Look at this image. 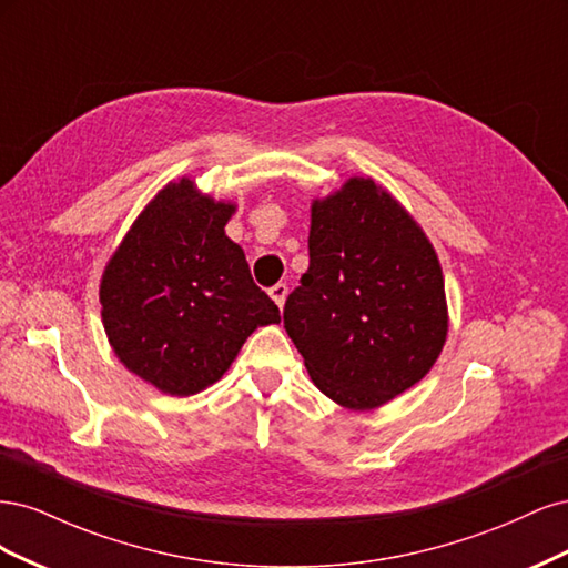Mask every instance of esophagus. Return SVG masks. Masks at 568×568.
Returning <instances> with one entry per match:
<instances>
[{
  "label": "esophagus",
  "instance_id": "esophagus-1",
  "mask_svg": "<svg viewBox=\"0 0 568 568\" xmlns=\"http://www.w3.org/2000/svg\"><path fill=\"white\" fill-rule=\"evenodd\" d=\"M286 294H288V286H286V284H282V282H280V284H274V286L270 288V296H272V301L277 303L280 307L284 305V301H286Z\"/></svg>",
  "mask_w": 568,
  "mask_h": 568
}]
</instances>
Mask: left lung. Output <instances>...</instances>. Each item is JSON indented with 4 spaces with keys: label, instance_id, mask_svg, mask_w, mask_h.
Returning <instances> with one entry per match:
<instances>
[{
    "label": "left lung",
    "instance_id": "left-lung-1",
    "mask_svg": "<svg viewBox=\"0 0 568 568\" xmlns=\"http://www.w3.org/2000/svg\"><path fill=\"white\" fill-rule=\"evenodd\" d=\"M311 267L284 305V329L315 386L374 409L422 382L448 336L438 255L372 178L313 201Z\"/></svg>",
    "mask_w": 568,
    "mask_h": 568
}]
</instances>
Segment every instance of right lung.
Returning a JSON list of instances; mask_svg holds the SVG:
<instances>
[{"label": "right lung", "instance_id": "add662e5", "mask_svg": "<svg viewBox=\"0 0 568 568\" xmlns=\"http://www.w3.org/2000/svg\"><path fill=\"white\" fill-rule=\"evenodd\" d=\"M234 203L182 178L151 199L111 255L99 286L113 353L168 395H194L230 369L244 341L277 324L242 246L225 234Z\"/></svg>", "mask_w": 568, "mask_h": 568}]
</instances>
